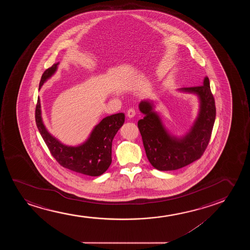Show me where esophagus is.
I'll use <instances>...</instances> for the list:
<instances>
[{
  "label": "esophagus",
  "mask_w": 250,
  "mask_h": 250,
  "mask_svg": "<svg viewBox=\"0 0 250 250\" xmlns=\"http://www.w3.org/2000/svg\"><path fill=\"white\" fill-rule=\"evenodd\" d=\"M136 115V110L134 109V108H130V109L127 111V117L128 118H133L134 116Z\"/></svg>",
  "instance_id": "obj_1"
}]
</instances>
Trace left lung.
I'll return each mask as SVG.
<instances>
[{
    "instance_id": "left-lung-1",
    "label": "left lung",
    "mask_w": 250,
    "mask_h": 250,
    "mask_svg": "<svg viewBox=\"0 0 250 250\" xmlns=\"http://www.w3.org/2000/svg\"><path fill=\"white\" fill-rule=\"evenodd\" d=\"M195 93L201 101L198 119L184 138L171 137L161 120L153 112L152 104L142 102L139 108L144 117L137 123L144 148L151 165L160 171H173L197 161L204 154L212 135L216 117L215 101L208 77L202 85L182 89Z\"/></svg>"
}]
</instances>
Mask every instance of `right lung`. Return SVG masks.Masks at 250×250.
I'll list each match as a JSON object with an SVG mask.
<instances>
[{
	"mask_svg": "<svg viewBox=\"0 0 250 250\" xmlns=\"http://www.w3.org/2000/svg\"><path fill=\"white\" fill-rule=\"evenodd\" d=\"M59 63L46 69L42 75L39 89L55 73ZM35 119L42 139L59 164L81 174L97 177L103 174L112 163V143L125 122V114L116 113L104 118L93 130L89 139L78 147L61 144L46 130L41 117L40 99L36 105Z\"/></svg>",
	"mask_w": 250,
	"mask_h": 250,
	"instance_id": "obj_1",
	"label": "right lung"
}]
</instances>
